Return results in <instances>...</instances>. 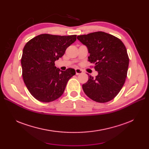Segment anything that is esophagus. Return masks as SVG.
Returning a JSON list of instances; mask_svg holds the SVG:
<instances>
[{
	"mask_svg": "<svg viewBox=\"0 0 149 149\" xmlns=\"http://www.w3.org/2000/svg\"><path fill=\"white\" fill-rule=\"evenodd\" d=\"M82 73H83V71H82V70H81L79 69V68L76 69V75L80 74H81Z\"/></svg>",
	"mask_w": 149,
	"mask_h": 149,
	"instance_id": "1",
	"label": "esophagus"
}]
</instances>
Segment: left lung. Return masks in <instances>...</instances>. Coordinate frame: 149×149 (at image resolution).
<instances>
[{
  "mask_svg": "<svg viewBox=\"0 0 149 149\" xmlns=\"http://www.w3.org/2000/svg\"><path fill=\"white\" fill-rule=\"evenodd\" d=\"M79 41L87 47L88 61L94 63L98 74L89 75L83 84L84 93L97 102H107L118 95L127 77L129 59L120 39L103 31L79 35Z\"/></svg>",
  "mask_w": 149,
  "mask_h": 149,
  "instance_id": "obj_1",
  "label": "left lung"
}]
</instances>
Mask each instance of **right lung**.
<instances>
[{
	"label": "right lung",
	"instance_id": "right-lung-1",
	"mask_svg": "<svg viewBox=\"0 0 149 149\" xmlns=\"http://www.w3.org/2000/svg\"><path fill=\"white\" fill-rule=\"evenodd\" d=\"M76 40V35L41 34L26 43L21 59L22 76L36 100L49 102L63 94L68 81L76 72L73 68L61 71L55 66V61Z\"/></svg>",
	"mask_w": 149,
	"mask_h": 149
}]
</instances>
